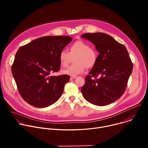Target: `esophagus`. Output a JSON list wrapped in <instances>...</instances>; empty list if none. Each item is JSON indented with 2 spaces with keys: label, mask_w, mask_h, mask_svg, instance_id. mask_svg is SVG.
Here are the masks:
<instances>
[{
  "label": "esophagus",
  "mask_w": 148,
  "mask_h": 148,
  "mask_svg": "<svg viewBox=\"0 0 148 148\" xmlns=\"http://www.w3.org/2000/svg\"><path fill=\"white\" fill-rule=\"evenodd\" d=\"M75 78H76V76H75V77H70V80L74 79H75Z\"/></svg>",
  "instance_id": "obj_1"
}]
</instances>
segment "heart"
Segmentation results:
<instances>
[{
  "label": "heart",
  "instance_id": "b5f03b06",
  "mask_svg": "<svg viewBox=\"0 0 148 148\" xmlns=\"http://www.w3.org/2000/svg\"><path fill=\"white\" fill-rule=\"evenodd\" d=\"M75 57V64L62 71V73L75 77L83 73L87 69L92 68L98 61L97 51L82 40H77L70 46V53L66 50H61L58 54V60L62 67H66L70 64L71 57Z\"/></svg>",
  "mask_w": 148,
  "mask_h": 148
}]
</instances>
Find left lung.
I'll list each match as a JSON object with an SVG mask.
<instances>
[{
	"label": "left lung",
	"mask_w": 148,
	"mask_h": 148,
	"mask_svg": "<svg viewBox=\"0 0 148 148\" xmlns=\"http://www.w3.org/2000/svg\"><path fill=\"white\" fill-rule=\"evenodd\" d=\"M81 37L92 43L99 53L81 88L82 95L98 106L109 105L123 95L127 86L133 69L129 53L124 45L107 34L86 33Z\"/></svg>",
	"instance_id": "1"
}]
</instances>
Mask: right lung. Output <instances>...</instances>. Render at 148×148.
<instances>
[{"mask_svg": "<svg viewBox=\"0 0 148 148\" xmlns=\"http://www.w3.org/2000/svg\"><path fill=\"white\" fill-rule=\"evenodd\" d=\"M71 41L70 36H44L18 49L12 72L18 91L26 102L45 108L61 96L70 76L51 74L60 70L58 54Z\"/></svg>", "mask_w": 148, "mask_h": 148, "instance_id": "1", "label": "right lung"}]
</instances>
